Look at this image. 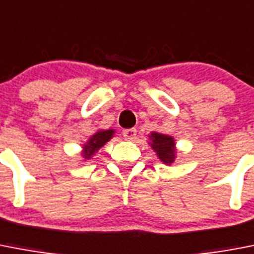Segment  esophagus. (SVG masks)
<instances>
[{"mask_svg":"<svg viewBox=\"0 0 254 254\" xmlns=\"http://www.w3.org/2000/svg\"><path fill=\"white\" fill-rule=\"evenodd\" d=\"M123 134L124 137H125V139L133 140L137 137V130H135V129H127V130H124Z\"/></svg>","mask_w":254,"mask_h":254,"instance_id":"esophagus-1","label":"esophagus"}]
</instances>
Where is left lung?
<instances>
[{
    "label": "left lung",
    "mask_w": 254,
    "mask_h": 254,
    "mask_svg": "<svg viewBox=\"0 0 254 254\" xmlns=\"http://www.w3.org/2000/svg\"><path fill=\"white\" fill-rule=\"evenodd\" d=\"M151 138V147L153 151L156 152L159 157L164 164H172L176 159V143H174V138L165 135V134H160L153 131L150 135Z\"/></svg>",
    "instance_id": "left-lung-1"
}]
</instances>
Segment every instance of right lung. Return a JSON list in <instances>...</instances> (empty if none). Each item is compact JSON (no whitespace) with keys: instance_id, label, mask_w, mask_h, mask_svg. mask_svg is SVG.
I'll list each match as a JSON object with an SVG mask.
<instances>
[{"instance_id":"add662e5","label":"right lung","mask_w":254,"mask_h":254,"mask_svg":"<svg viewBox=\"0 0 254 254\" xmlns=\"http://www.w3.org/2000/svg\"><path fill=\"white\" fill-rule=\"evenodd\" d=\"M115 130L112 129H108V130H99L91 135L90 139L87 140L86 144H84V151H82V156L85 159H90L95 152H97L101 147H103L104 144L107 143L111 138L114 137Z\"/></svg>"}]
</instances>
